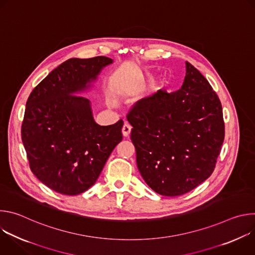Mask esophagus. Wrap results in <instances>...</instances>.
<instances>
[{
    "instance_id": "34e87169",
    "label": "esophagus",
    "mask_w": 255,
    "mask_h": 255,
    "mask_svg": "<svg viewBox=\"0 0 255 255\" xmlns=\"http://www.w3.org/2000/svg\"><path fill=\"white\" fill-rule=\"evenodd\" d=\"M131 133V126L128 123H125L122 128V134L124 137H128Z\"/></svg>"
}]
</instances>
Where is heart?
<instances>
[{"instance_id": "heart-1", "label": "heart", "mask_w": 255, "mask_h": 255, "mask_svg": "<svg viewBox=\"0 0 255 255\" xmlns=\"http://www.w3.org/2000/svg\"><path fill=\"white\" fill-rule=\"evenodd\" d=\"M162 88V83L161 82H159V83H157V85H156V90H159V89H161Z\"/></svg>"}]
</instances>
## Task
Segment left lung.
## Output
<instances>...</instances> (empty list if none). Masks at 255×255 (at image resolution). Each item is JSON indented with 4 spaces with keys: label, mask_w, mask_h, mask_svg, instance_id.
Instances as JSON below:
<instances>
[{
    "label": "left lung",
    "mask_w": 255,
    "mask_h": 255,
    "mask_svg": "<svg viewBox=\"0 0 255 255\" xmlns=\"http://www.w3.org/2000/svg\"><path fill=\"white\" fill-rule=\"evenodd\" d=\"M127 120L139 172L157 194L184 195L212 174L225 135L222 106L190 62L178 91L138 101Z\"/></svg>",
    "instance_id": "1"
}]
</instances>
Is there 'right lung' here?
<instances>
[{"label":"right lung","mask_w":255,"mask_h":255,"mask_svg":"<svg viewBox=\"0 0 255 255\" xmlns=\"http://www.w3.org/2000/svg\"><path fill=\"white\" fill-rule=\"evenodd\" d=\"M112 58H69L30 94L22 123V141L30 168L51 190L76 196L90 189L122 141L123 121L99 125L92 103L79 95L94 88Z\"/></svg>","instance_id":"right-lung-1"}]
</instances>
